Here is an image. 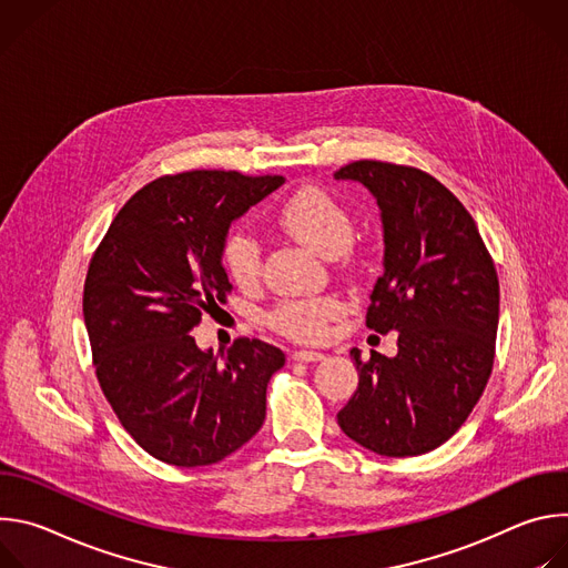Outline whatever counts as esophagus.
<instances>
[{
	"mask_svg": "<svg viewBox=\"0 0 568 568\" xmlns=\"http://www.w3.org/2000/svg\"><path fill=\"white\" fill-rule=\"evenodd\" d=\"M292 359L294 362H318V359H323V353H318V351H294Z\"/></svg>",
	"mask_w": 568,
	"mask_h": 568,
	"instance_id": "34e87169",
	"label": "esophagus"
}]
</instances>
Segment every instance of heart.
I'll return each instance as SVG.
<instances>
[{"label": "heart", "mask_w": 568, "mask_h": 568, "mask_svg": "<svg viewBox=\"0 0 568 568\" xmlns=\"http://www.w3.org/2000/svg\"><path fill=\"white\" fill-rule=\"evenodd\" d=\"M276 224L323 256H339L353 240L348 211L318 186H303L292 193L276 211ZM222 265L235 285H254L261 274L258 242L245 231L229 233L222 242ZM342 314L344 303L337 296L323 294L281 301L267 321L276 333L290 339L321 342Z\"/></svg>", "instance_id": "1"}]
</instances>
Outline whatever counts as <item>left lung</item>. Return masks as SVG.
<instances>
[{
    "label": "left lung",
    "mask_w": 568,
    "mask_h": 568,
    "mask_svg": "<svg viewBox=\"0 0 568 568\" xmlns=\"http://www.w3.org/2000/svg\"><path fill=\"white\" fill-rule=\"evenodd\" d=\"M337 180L362 182L384 224V272L366 328L397 335V355L355 359L359 384L337 414L342 432L379 456H420L471 414L495 364L499 276L474 217L429 173L359 159Z\"/></svg>",
    "instance_id": "1"
}]
</instances>
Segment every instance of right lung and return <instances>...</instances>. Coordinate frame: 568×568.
Here are the masks:
<instances>
[{
    "mask_svg": "<svg viewBox=\"0 0 568 568\" xmlns=\"http://www.w3.org/2000/svg\"><path fill=\"white\" fill-rule=\"evenodd\" d=\"M283 182L237 171L156 178L123 204L90 261L83 314L97 377L123 429L156 460L213 465L263 427L283 351L240 337L213 355L191 331L231 294L222 265L231 222Z\"/></svg>",
    "mask_w": 568,
    "mask_h": 568,
    "instance_id": "1",
    "label": "right lung"
}]
</instances>
